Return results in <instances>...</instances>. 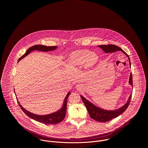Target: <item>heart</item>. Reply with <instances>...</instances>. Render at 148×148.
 <instances>
[{
	"instance_id": "1",
	"label": "heart",
	"mask_w": 148,
	"mask_h": 148,
	"mask_svg": "<svg viewBox=\"0 0 148 148\" xmlns=\"http://www.w3.org/2000/svg\"><path fill=\"white\" fill-rule=\"evenodd\" d=\"M98 57L94 53H91L88 50H80L73 52L70 57V62L73 65H80L84 63L92 66L97 60Z\"/></svg>"
}]
</instances>
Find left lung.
<instances>
[{
  "mask_svg": "<svg viewBox=\"0 0 148 148\" xmlns=\"http://www.w3.org/2000/svg\"><path fill=\"white\" fill-rule=\"evenodd\" d=\"M100 48H101L105 53H114L116 51H121L123 52L125 55L127 56L129 58L130 61V65L131 67V62L130 59L129 58L128 55L126 54L122 49H121L120 47H118L116 45H100L98 46ZM130 84L132 86H133V81H132V73H131L130 77ZM132 97V94L130 96V98L128 99V101L125 103V105L121 108L115 110V111H107L104 110L101 108H99L97 107H95L94 105H93L92 103L89 102L88 100H87L85 98L83 97L82 96H81V98L82 100V102H84V105L87 108V110L89 113V115L90 117L98 122H108L109 121H111L113 118H115L119 115H120L122 113H123L129 106V105L131 102Z\"/></svg>",
  "mask_w": 148,
  "mask_h": 148,
  "instance_id": "left-lung-1",
  "label": "left lung"
}]
</instances>
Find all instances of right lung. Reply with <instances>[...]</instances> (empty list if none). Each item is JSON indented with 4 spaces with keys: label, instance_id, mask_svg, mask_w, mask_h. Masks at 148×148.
Here are the masks:
<instances>
[{
    "label": "right lung",
    "instance_id": "right-lung-1",
    "mask_svg": "<svg viewBox=\"0 0 148 148\" xmlns=\"http://www.w3.org/2000/svg\"><path fill=\"white\" fill-rule=\"evenodd\" d=\"M57 49V46H46L43 45H35L31 47H30L25 53L24 55H23L22 57H20L19 59L18 60V62L22 60L23 58L27 56L30 52H32L33 50H39L41 51H52ZM70 92H69L68 94L67 95L66 97L65 98L64 101V104L62 105V108L58 111V112L49 114V115H36L34 114H32L27 111H26L24 108L22 107V105L20 104V103L18 102H17L19 105V106L20 108L22 109V110L23 111V112L27 115L30 118L36 120L38 122H40L41 123H43L44 124H47V125H51V124H57L60 122H61L63 119H64L66 116V109H67V99L69 98V96L70 95ZM17 99V98H16Z\"/></svg>",
    "mask_w": 148,
    "mask_h": 148
}]
</instances>
